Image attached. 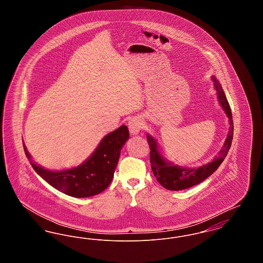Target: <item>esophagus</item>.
<instances>
[{
  "instance_id": "1",
  "label": "esophagus",
  "mask_w": 263,
  "mask_h": 263,
  "mask_svg": "<svg viewBox=\"0 0 263 263\" xmlns=\"http://www.w3.org/2000/svg\"><path fill=\"white\" fill-rule=\"evenodd\" d=\"M144 126V122L140 117H133L128 121V128L132 135H137L138 133L142 130Z\"/></svg>"
}]
</instances>
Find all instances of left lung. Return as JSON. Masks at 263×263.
Wrapping results in <instances>:
<instances>
[{
  "label": "left lung",
  "mask_w": 263,
  "mask_h": 263,
  "mask_svg": "<svg viewBox=\"0 0 263 263\" xmlns=\"http://www.w3.org/2000/svg\"><path fill=\"white\" fill-rule=\"evenodd\" d=\"M212 81L214 82L215 89L217 91L219 102L227 116L229 117L230 127L222 150L219 152L218 156L211 163H206L200 167L194 168L181 167L175 165L174 163L167 162L163 159V156L158 149L157 141L149 134H147V141L151 150L150 162L152 171L159 183L168 190H183L194 186L196 184H199L203 180H205L207 177L212 175L213 173L220 166V164L225 160L226 156L231 148L234 134V123L231 107L219 81L214 76L212 77Z\"/></svg>",
  "instance_id": "1"
}]
</instances>
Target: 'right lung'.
<instances>
[{"mask_svg": "<svg viewBox=\"0 0 263 263\" xmlns=\"http://www.w3.org/2000/svg\"><path fill=\"white\" fill-rule=\"evenodd\" d=\"M128 139L127 126H120L103 137L86 162L77 167L61 172H51L32 163L25 143L24 149L34 171L51 186L69 196L84 198L97 195L108 187L120 157V151Z\"/></svg>", "mask_w": 263, "mask_h": 263, "instance_id": "right-lung-1", "label": "right lung"}]
</instances>
